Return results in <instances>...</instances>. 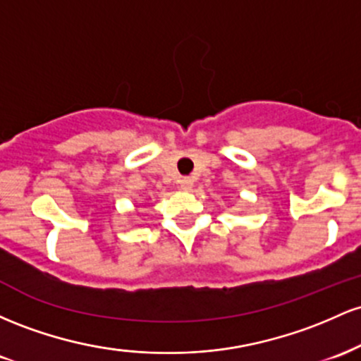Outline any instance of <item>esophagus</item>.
Returning <instances> with one entry per match:
<instances>
[{
	"label": "esophagus",
	"instance_id": "obj_1",
	"mask_svg": "<svg viewBox=\"0 0 361 361\" xmlns=\"http://www.w3.org/2000/svg\"><path fill=\"white\" fill-rule=\"evenodd\" d=\"M179 184H180L182 191H191L192 185H194V180L191 179V177H182V179L179 180Z\"/></svg>",
	"mask_w": 361,
	"mask_h": 361
}]
</instances>
